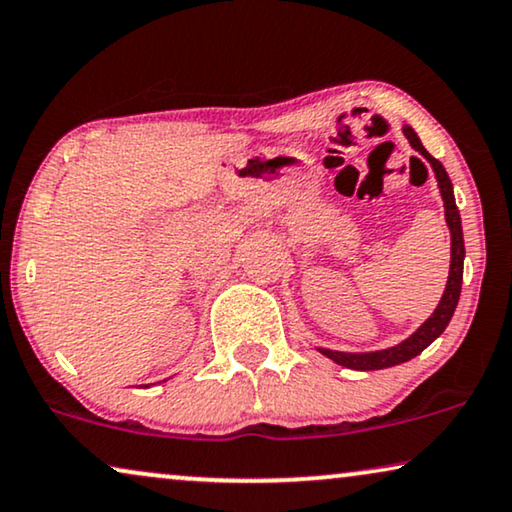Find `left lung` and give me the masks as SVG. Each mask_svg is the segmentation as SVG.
Here are the masks:
<instances>
[{"instance_id": "1", "label": "left lung", "mask_w": 512, "mask_h": 512, "mask_svg": "<svg viewBox=\"0 0 512 512\" xmlns=\"http://www.w3.org/2000/svg\"><path fill=\"white\" fill-rule=\"evenodd\" d=\"M405 138L410 140V145L417 149V152L424 156V159L431 163L435 180H438L440 187V196L442 203H445V220L449 227V236H452V257H449V276H447V285L445 292H442L438 306L435 311L428 316L424 323L417 327V332H412L410 337L403 339L400 344L388 346V349L381 351H367V353H349V351H332V349H320L318 351L327 356L330 360H335L337 365L349 367V370H360V372H370V370H384V367H393L400 363H407L414 356H419L426 346H431L435 339H438L445 327L449 325V320L454 316L456 304H459V295H461V283H463V260H466V248H463V229H461V215L459 208H456L454 201V187L452 180H449L445 166L438 159H433L431 154L426 152V147L421 145L419 135L414 133L412 126H403Z\"/></svg>"}]
</instances>
